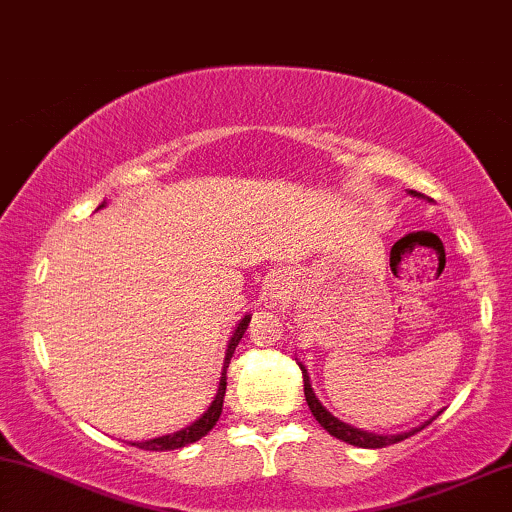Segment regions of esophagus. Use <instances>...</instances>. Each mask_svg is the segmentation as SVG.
I'll use <instances>...</instances> for the list:
<instances>
[{
    "label": "esophagus",
    "mask_w": 512,
    "mask_h": 512,
    "mask_svg": "<svg viewBox=\"0 0 512 512\" xmlns=\"http://www.w3.org/2000/svg\"><path fill=\"white\" fill-rule=\"evenodd\" d=\"M287 296V285L285 282H280V280H273L268 285V289H266V304H280L282 299H285Z\"/></svg>",
    "instance_id": "obj_1"
}]
</instances>
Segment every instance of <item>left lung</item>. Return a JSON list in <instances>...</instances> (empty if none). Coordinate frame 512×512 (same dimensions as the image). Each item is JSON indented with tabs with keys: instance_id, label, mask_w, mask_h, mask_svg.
Listing matches in <instances>:
<instances>
[{
	"instance_id": "obj_1",
	"label": "left lung",
	"mask_w": 512,
	"mask_h": 512,
	"mask_svg": "<svg viewBox=\"0 0 512 512\" xmlns=\"http://www.w3.org/2000/svg\"><path fill=\"white\" fill-rule=\"evenodd\" d=\"M408 194H413V197H422L420 192H413V189H410ZM299 368H301V372H304V394H306V403H308V408H311L313 418L318 420L320 427H325V430L330 432L332 437L342 439V441H346V444H351V446H361V449H384V446L399 444V441L413 437L415 432L425 430V427L430 425V422L441 413V410H439L437 415H432L430 420L422 422L420 427H413V430L401 432V434H375V432L358 430V427H351V425H346V422H342L339 418H334L330 410H327V408L323 406V403H320L318 396H315V391H313V387H311V377H308L306 365L299 363Z\"/></svg>"
}]
</instances>
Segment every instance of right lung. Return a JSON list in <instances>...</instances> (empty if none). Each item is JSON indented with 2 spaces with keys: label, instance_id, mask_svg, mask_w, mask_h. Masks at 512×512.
<instances>
[{
  "label": "right lung",
  "instance_id": "obj_1",
  "mask_svg": "<svg viewBox=\"0 0 512 512\" xmlns=\"http://www.w3.org/2000/svg\"><path fill=\"white\" fill-rule=\"evenodd\" d=\"M104 204H99V208H104ZM249 320L251 315H244L242 320H239L235 332H232L230 342H227V349H225V361H223V372H220V382H218V391L216 396H213L211 406L204 410V415H201L199 420H194L192 425L182 427V430L173 432V434H163V437H156V439H147V441H132V446H137V449H144V451H173V449H182V446L187 444H194V441H199L201 437H206L208 432L213 430V425H216L220 413H223V396H225V387H227V365H230V358L232 353H235L239 339L244 337L246 327H249Z\"/></svg>",
  "mask_w": 512,
  "mask_h": 512
}]
</instances>
